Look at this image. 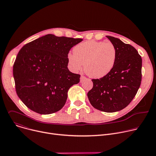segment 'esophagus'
Wrapping results in <instances>:
<instances>
[{
    "instance_id": "obj_1",
    "label": "esophagus",
    "mask_w": 156,
    "mask_h": 156,
    "mask_svg": "<svg viewBox=\"0 0 156 156\" xmlns=\"http://www.w3.org/2000/svg\"><path fill=\"white\" fill-rule=\"evenodd\" d=\"M86 78L85 77V76H83V75H81V77H80V82L81 83V82H83L84 80H86Z\"/></svg>"
}]
</instances>
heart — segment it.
<instances>
[{
    "instance_id": "b5f03b06",
    "label": "heart",
    "mask_w": 156,
    "mask_h": 156,
    "mask_svg": "<svg viewBox=\"0 0 156 156\" xmlns=\"http://www.w3.org/2000/svg\"><path fill=\"white\" fill-rule=\"evenodd\" d=\"M117 58V50L110 42L89 41L78 44L73 54H68L71 69L78 72L84 65L85 73L90 77L101 78L113 69Z\"/></svg>"
}]
</instances>
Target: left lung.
I'll list each match as a JSON object with an SVG mask.
<instances>
[{
    "label": "left lung",
    "mask_w": 156,
    "mask_h": 156,
    "mask_svg": "<svg viewBox=\"0 0 156 156\" xmlns=\"http://www.w3.org/2000/svg\"><path fill=\"white\" fill-rule=\"evenodd\" d=\"M106 37L116 48L115 63L106 76L92 80L93 87L87 95L95 108L115 112L125 108L136 96L142 78V58L129 44L112 36Z\"/></svg>",
    "instance_id": "1"
}]
</instances>
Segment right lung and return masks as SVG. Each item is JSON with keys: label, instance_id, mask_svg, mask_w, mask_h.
Listing matches in <instances>:
<instances>
[{"label": "right lung", "instance_id": "right-lung-1", "mask_svg": "<svg viewBox=\"0 0 156 156\" xmlns=\"http://www.w3.org/2000/svg\"><path fill=\"white\" fill-rule=\"evenodd\" d=\"M80 38L47 34L25 45L15 59L13 75L18 96L40 114L60 110L68 91L80 82V75L69 70L68 54Z\"/></svg>", "mask_w": 156, "mask_h": 156}]
</instances>
